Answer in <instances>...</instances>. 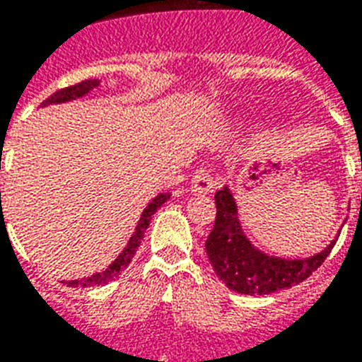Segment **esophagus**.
Segmentation results:
<instances>
[{"mask_svg": "<svg viewBox=\"0 0 362 362\" xmlns=\"http://www.w3.org/2000/svg\"><path fill=\"white\" fill-rule=\"evenodd\" d=\"M193 193H210L214 189V180L210 176V170L206 167H199L195 170V175L192 178V187Z\"/></svg>", "mask_w": 362, "mask_h": 362, "instance_id": "1", "label": "esophagus"}]
</instances>
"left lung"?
I'll list each match as a JSON object with an SVG mask.
<instances>
[{
	"instance_id": "1",
	"label": "left lung",
	"mask_w": 362,
	"mask_h": 362,
	"mask_svg": "<svg viewBox=\"0 0 362 362\" xmlns=\"http://www.w3.org/2000/svg\"><path fill=\"white\" fill-rule=\"evenodd\" d=\"M216 221L204 242L212 269L223 284L242 295L270 293L298 286L314 274L337 240L308 259H280L261 253L250 244L237 218V204L227 187L216 192ZM362 201V197H361Z\"/></svg>"
}]
</instances>
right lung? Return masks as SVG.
<instances>
[{"label":"right lung","mask_w":362,"mask_h":362,"mask_svg":"<svg viewBox=\"0 0 362 362\" xmlns=\"http://www.w3.org/2000/svg\"><path fill=\"white\" fill-rule=\"evenodd\" d=\"M98 84H99V82L93 81V78H88V81L76 82V84H73V86L62 88V90H58V92H54L50 98L42 101V105L62 103V101H69V99L82 98L84 93L90 92V90L98 86ZM0 195H1V193H0ZM169 197H170L169 193H159V195H156V199H152V201L148 203V206L144 209V212H142L141 221H139V226H136V231L133 233V237H131V240L127 242L125 250L120 253V255H118V259H116L115 263L110 264L109 269L103 270V272H98V274L88 276V278H84V280L64 281L65 286H69V287L103 286V284H107V281H112L115 278H118V276H120L122 272L127 269V264L131 263V259H133V255H135L136 250H139V246H141V242H142V238H144V233H146L148 226H150V220H152V216L158 212V209L161 206V204L167 203V199H169Z\"/></svg>","instance_id":"add662e5"}]
</instances>
